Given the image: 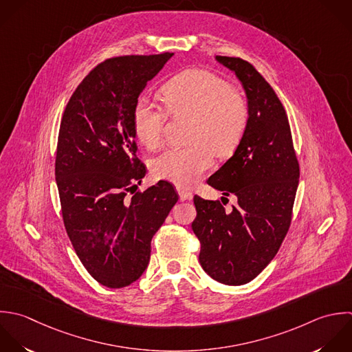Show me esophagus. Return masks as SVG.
Wrapping results in <instances>:
<instances>
[{
  "instance_id": "1",
  "label": "esophagus",
  "mask_w": 352,
  "mask_h": 352,
  "mask_svg": "<svg viewBox=\"0 0 352 352\" xmlns=\"http://www.w3.org/2000/svg\"><path fill=\"white\" fill-rule=\"evenodd\" d=\"M177 192H178V195H179V200H181V201H186V200H192V199H193V195H192L190 192L185 190V189L178 188Z\"/></svg>"
}]
</instances>
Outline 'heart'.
<instances>
[{
	"instance_id": "heart-1",
	"label": "heart",
	"mask_w": 352,
	"mask_h": 352,
	"mask_svg": "<svg viewBox=\"0 0 352 352\" xmlns=\"http://www.w3.org/2000/svg\"><path fill=\"white\" fill-rule=\"evenodd\" d=\"M164 100L175 116L195 118L189 148H171L152 162L153 174L178 186L189 188L211 168L214 153L226 156L240 144L248 124L247 100L222 78L189 69L173 78L163 89ZM166 111L149 98H140L133 111L137 140L149 149L163 141Z\"/></svg>"
}]
</instances>
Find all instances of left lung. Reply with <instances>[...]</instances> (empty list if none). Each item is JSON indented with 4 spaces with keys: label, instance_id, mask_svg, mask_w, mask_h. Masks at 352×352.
I'll return each instance as SVG.
<instances>
[{
    "label": "left lung",
    "instance_id": "obj_1",
    "mask_svg": "<svg viewBox=\"0 0 352 352\" xmlns=\"http://www.w3.org/2000/svg\"><path fill=\"white\" fill-rule=\"evenodd\" d=\"M236 74L250 119L233 156L208 185L237 197L232 211L195 196L193 233L201 244L203 270L225 285L252 281L277 255L291 225L299 163L285 109L266 79L245 60L215 57Z\"/></svg>",
    "mask_w": 352,
    "mask_h": 352
}]
</instances>
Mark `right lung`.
Instances as JSON below:
<instances>
[{
	"mask_svg": "<svg viewBox=\"0 0 352 352\" xmlns=\"http://www.w3.org/2000/svg\"><path fill=\"white\" fill-rule=\"evenodd\" d=\"M173 56L105 60L76 87L60 123L56 184L64 225L82 265L108 288L142 276L151 240L178 201L167 181L127 195L146 174L135 156L133 111Z\"/></svg>",
	"mask_w": 352,
	"mask_h": 352,
	"instance_id": "1",
	"label": "right lung"
}]
</instances>
